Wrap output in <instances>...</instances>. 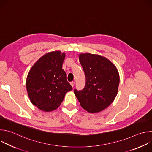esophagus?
<instances>
[{"mask_svg":"<svg viewBox=\"0 0 152 152\" xmlns=\"http://www.w3.org/2000/svg\"><path fill=\"white\" fill-rule=\"evenodd\" d=\"M70 85H72V87H73V86H75V82H70Z\"/></svg>","mask_w":152,"mask_h":152,"instance_id":"34e87169","label":"esophagus"}]
</instances>
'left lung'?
I'll use <instances>...</instances> for the list:
<instances>
[{
  "label": "left lung",
  "instance_id": "1",
  "mask_svg": "<svg viewBox=\"0 0 152 152\" xmlns=\"http://www.w3.org/2000/svg\"><path fill=\"white\" fill-rule=\"evenodd\" d=\"M86 83L81 91L74 90L80 106L90 113H99L114 100L120 83L115 65L106 58L90 53L79 55Z\"/></svg>",
  "mask_w": 152,
  "mask_h": 152
}]
</instances>
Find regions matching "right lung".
I'll use <instances>...</instances> for the list:
<instances>
[{"label":"right lung","mask_w":152,"mask_h":152,"mask_svg":"<svg viewBox=\"0 0 152 152\" xmlns=\"http://www.w3.org/2000/svg\"><path fill=\"white\" fill-rule=\"evenodd\" d=\"M66 53L53 51L42 56L32 67L26 85L31 103L39 110L50 112L56 110L66 93L72 90L62 69Z\"/></svg>","instance_id":"1"}]
</instances>
